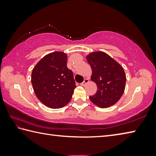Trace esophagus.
I'll list each match as a JSON object with an SVG mask.
<instances>
[{
    "instance_id": "obj_1",
    "label": "esophagus",
    "mask_w": 156,
    "mask_h": 156,
    "mask_svg": "<svg viewBox=\"0 0 156 156\" xmlns=\"http://www.w3.org/2000/svg\"><path fill=\"white\" fill-rule=\"evenodd\" d=\"M88 83H89V80H88L87 78H86V79H84V81L80 84H81L82 86H85L86 84H87Z\"/></svg>"
}]
</instances>
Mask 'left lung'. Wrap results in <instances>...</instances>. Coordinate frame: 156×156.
<instances>
[{"instance_id": "left-lung-1", "label": "left lung", "mask_w": 156, "mask_h": 156, "mask_svg": "<svg viewBox=\"0 0 156 156\" xmlns=\"http://www.w3.org/2000/svg\"><path fill=\"white\" fill-rule=\"evenodd\" d=\"M86 58L92 69L91 79L98 87L96 94L89 99L100 108L115 105L125 89L126 75L122 67L102 51L91 53Z\"/></svg>"}]
</instances>
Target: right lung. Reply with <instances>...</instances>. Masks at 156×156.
Returning <instances> with one entry per match:
<instances>
[{
	"instance_id": "add662e5",
	"label": "right lung",
	"mask_w": 156,
	"mask_h": 156,
	"mask_svg": "<svg viewBox=\"0 0 156 156\" xmlns=\"http://www.w3.org/2000/svg\"><path fill=\"white\" fill-rule=\"evenodd\" d=\"M67 60L64 52L51 53L37 63L31 73V84L36 97L51 109H59L68 104L76 87Z\"/></svg>"
}]
</instances>
